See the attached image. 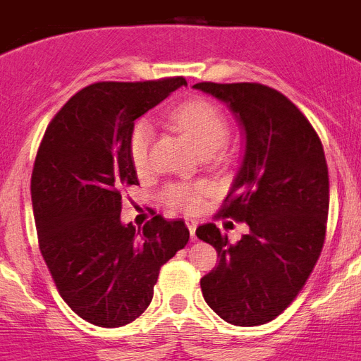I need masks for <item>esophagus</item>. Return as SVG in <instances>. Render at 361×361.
<instances>
[{"label":"esophagus","mask_w":361,"mask_h":361,"mask_svg":"<svg viewBox=\"0 0 361 361\" xmlns=\"http://www.w3.org/2000/svg\"><path fill=\"white\" fill-rule=\"evenodd\" d=\"M186 226H188V229H190L191 240H197V235H195V231H197V222H195V220H186Z\"/></svg>","instance_id":"esophagus-1"}]
</instances>
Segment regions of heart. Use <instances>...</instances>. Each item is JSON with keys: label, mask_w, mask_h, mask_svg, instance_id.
Segmentation results:
<instances>
[{"label": "heart", "mask_w": 361, "mask_h": 361, "mask_svg": "<svg viewBox=\"0 0 361 361\" xmlns=\"http://www.w3.org/2000/svg\"><path fill=\"white\" fill-rule=\"evenodd\" d=\"M170 123L186 135L200 155H215L229 137V124L224 111L206 99L188 101L171 110ZM152 137V124L145 119L135 123L130 133V157L139 170L148 164ZM208 191L209 186L204 183L171 184L162 191V202L171 212L195 213L202 208L204 197L208 195Z\"/></svg>", "instance_id": "b5f03b06"}]
</instances>
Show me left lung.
Masks as SVG:
<instances>
[{
	"mask_svg": "<svg viewBox=\"0 0 361 361\" xmlns=\"http://www.w3.org/2000/svg\"><path fill=\"white\" fill-rule=\"evenodd\" d=\"M235 114L244 155L220 215L250 226L237 244L215 224L197 237L219 266L200 279L206 304L233 325H260L291 304L317 264L329 213L324 146L307 117L280 92L258 82H197Z\"/></svg>",
	"mask_w": 361,
	"mask_h": 361,
	"instance_id": "left-lung-1",
	"label": "left lung"
}]
</instances>
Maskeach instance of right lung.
Instances as JSON below:
<instances>
[{
	"label": "right lung",
	"mask_w": 361,
	"mask_h": 361,
	"mask_svg": "<svg viewBox=\"0 0 361 361\" xmlns=\"http://www.w3.org/2000/svg\"><path fill=\"white\" fill-rule=\"evenodd\" d=\"M186 85L86 86L57 111L37 149L30 193L41 255L70 309L99 327L141 317L161 266L190 240L184 220L157 215L142 231L121 222V188L139 184L128 148L135 119Z\"/></svg>",
	"instance_id": "1"
}]
</instances>
